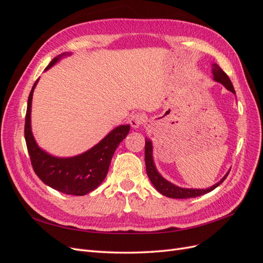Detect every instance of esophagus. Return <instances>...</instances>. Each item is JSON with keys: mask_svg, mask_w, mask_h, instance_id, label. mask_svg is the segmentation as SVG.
Listing matches in <instances>:
<instances>
[{"mask_svg": "<svg viewBox=\"0 0 263 263\" xmlns=\"http://www.w3.org/2000/svg\"><path fill=\"white\" fill-rule=\"evenodd\" d=\"M142 123H144V116H142L140 113L134 114L129 119V124L132 125L133 128H138Z\"/></svg>", "mask_w": 263, "mask_h": 263, "instance_id": "obj_1", "label": "esophagus"}]
</instances>
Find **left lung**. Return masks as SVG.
Instances as JSON below:
<instances>
[{
  "mask_svg": "<svg viewBox=\"0 0 263 263\" xmlns=\"http://www.w3.org/2000/svg\"><path fill=\"white\" fill-rule=\"evenodd\" d=\"M213 69L212 72L214 76V80L216 82L221 83L224 85L227 90H229L230 92L235 93V89L233 86L232 81L228 78V76L221 70V68L216 65V63H213L212 65ZM146 145H145V161H146V170H147V176L150 179L151 183H153L154 186L157 189L158 192H160L162 195L168 196L171 198H190V197H196V196H201L203 194H206L211 192L214 189H216L219 184H221L222 182L225 181V179L227 178L229 171L225 174L222 179L214 184L213 186L209 187V189H183L180 186H177L172 184L171 182L166 181L160 173H159L156 169V165L154 162V158H153V144L149 139L146 138Z\"/></svg>",
  "mask_w": 263,
  "mask_h": 263,
  "instance_id": "8db88e82",
  "label": "left lung"
}]
</instances>
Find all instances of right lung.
<instances>
[{
    "label": "right lung",
    "instance_id": "1",
    "mask_svg": "<svg viewBox=\"0 0 263 263\" xmlns=\"http://www.w3.org/2000/svg\"><path fill=\"white\" fill-rule=\"evenodd\" d=\"M67 54L70 53H62L53 58L45 70L51 68ZM37 82L38 80L29 93L25 118V140L33 169L45 184L61 193L78 196L90 193L105 179L115 150L128 135L130 126L116 127L98 145L76 157L58 158L47 154L36 144L30 127L31 100Z\"/></svg>",
    "mask_w": 263,
    "mask_h": 263
}]
</instances>
